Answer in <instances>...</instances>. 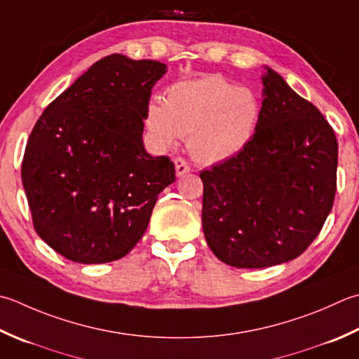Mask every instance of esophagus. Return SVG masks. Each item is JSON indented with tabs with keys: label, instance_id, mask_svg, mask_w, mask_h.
Segmentation results:
<instances>
[{
	"label": "esophagus",
	"instance_id": "esophagus-1",
	"mask_svg": "<svg viewBox=\"0 0 359 359\" xmlns=\"http://www.w3.org/2000/svg\"><path fill=\"white\" fill-rule=\"evenodd\" d=\"M174 165H175V174H177V177H182V175H185L187 172H189V166L182 157L175 158Z\"/></svg>",
	"mask_w": 359,
	"mask_h": 359
}]
</instances>
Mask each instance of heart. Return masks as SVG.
<instances>
[{"label":"heart","instance_id":"b5f03b06","mask_svg":"<svg viewBox=\"0 0 359 359\" xmlns=\"http://www.w3.org/2000/svg\"><path fill=\"white\" fill-rule=\"evenodd\" d=\"M262 102L254 90L217 74L174 83L165 101L146 109V129L158 146H174L188 137V149L202 163L235 157L255 137Z\"/></svg>","mask_w":359,"mask_h":359}]
</instances>
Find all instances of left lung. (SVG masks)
Segmentation results:
<instances>
[{"label": "left lung", "instance_id": "left-lung-1", "mask_svg": "<svg viewBox=\"0 0 359 359\" xmlns=\"http://www.w3.org/2000/svg\"><path fill=\"white\" fill-rule=\"evenodd\" d=\"M262 118L238 156L202 171V227L229 266L259 269L304 254L332 212L338 142L324 115L264 67Z\"/></svg>", "mask_w": 359, "mask_h": 359}]
</instances>
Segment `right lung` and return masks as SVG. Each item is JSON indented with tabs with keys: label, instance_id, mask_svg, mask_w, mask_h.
<instances>
[{
	"label": "right lung",
	"instance_id": "right-lung-1",
	"mask_svg": "<svg viewBox=\"0 0 359 359\" xmlns=\"http://www.w3.org/2000/svg\"><path fill=\"white\" fill-rule=\"evenodd\" d=\"M157 60L110 54L48 105L27 140L21 180L34 229L74 263L123 258L142 240L172 161L143 144Z\"/></svg>",
	"mask_w": 359,
	"mask_h": 359
}]
</instances>
